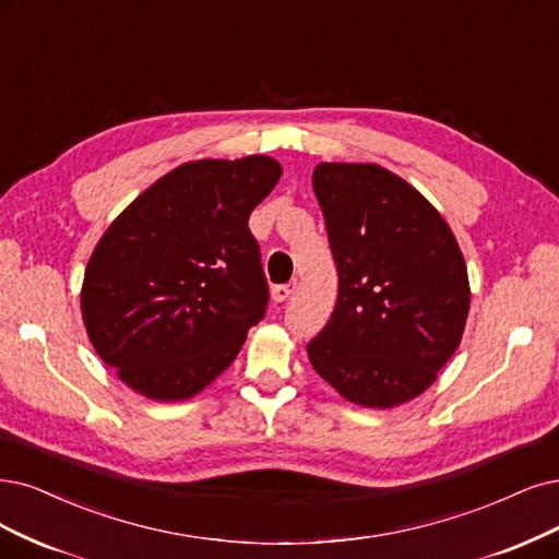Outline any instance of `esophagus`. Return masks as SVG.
I'll return each mask as SVG.
<instances>
[{"instance_id":"esophagus-1","label":"esophagus","mask_w":559,"mask_h":559,"mask_svg":"<svg viewBox=\"0 0 559 559\" xmlns=\"http://www.w3.org/2000/svg\"><path fill=\"white\" fill-rule=\"evenodd\" d=\"M295 287H297V283H285V285H276L274 290H272V299H274L276 304H283V301H287V299L293 297Z\"/></svg>"}]
</instances>
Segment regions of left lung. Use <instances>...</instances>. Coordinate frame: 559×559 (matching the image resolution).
<instances>
[{"instance_id":"8db88e82","label":"left lung","mask_w":559,"mask_h":559,"mask_svg":"<svg viewBox=\"0 0 559 559\" xmlns=\"http://www.w3.org/2000/svg\"><path fill=\"white\" fill-rule=\"evenodd\" d=\"M313 191L338 299L308 359L349 403L403 405L461 345L469 313L461 246L436 206L378 163H320Z\"/></svg>"}]
</instances>
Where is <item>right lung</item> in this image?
Instances as JSON below:
<instances>
[{
	"mask_svg": "<svg viewBox=\"0 0 559 559\" xmlns=\"http://www.w3.org/2000/svg\"><path fill=\"white\" fill-rule=\"evenodd\" d=\"M281 175L264 154L181 163L103 233L82 278V322L129 389L186 401L235 361L269 299L248 216Z\"/></svg>",
	"mask_w": 559,
	"mask_h": 559,
	"instance_id": "obj_1",
	"label": "right lung"
}]
</instances>
